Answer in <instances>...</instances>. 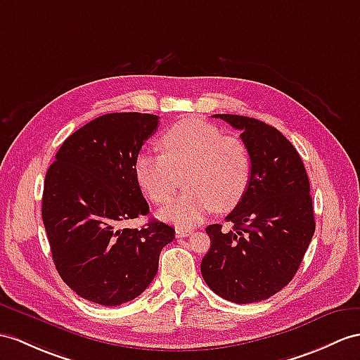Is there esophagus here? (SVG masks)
<instances>
[{"mask_svg": "<svg viewBox=\"0 0 360 360\" xmlns=\"http://www.w3.org/2000/svg\"><path fill=\"white\" fill-rule=\"evenodd\" d=\"M191 233H192V231L185 229V227H177V229H175V236H177V238H185V236H188Z\"/></svg>", "mask_w": 360, "mask_h": 360, "instance_id": "34e87169", "label": "esophagus"}]
</instances>
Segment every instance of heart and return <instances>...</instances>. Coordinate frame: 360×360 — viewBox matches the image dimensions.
I'll use <instances>...</instances> for the list:
<instances>
[{"mask_svg":"<svg viewBox=\"0 0 360 360\" xmlns=\"http://www.w3.org/2000/svg\"><path fill=\"white\" fill-rule=\"evenodd\" d=\"M162 154L140 153L134 162L139 186L155 205H165L185 174L183 192L160 215L180 226H195L207 214L229 210L249 186L252 160L243 140L198 119L171 127L159 140Z\"/></svg>","mask_w":360,"mask_h":360,"instance_id":"1","label":"heart"}]
</instances>
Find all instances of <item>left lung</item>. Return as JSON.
I'll use <instances>...</instances> for the list:
<instances>
[{"mask_svg": "<svg viewBox=\"0 0 360 360\" xmlns=\"http://www.w3.org/2000/svg\"><path fill=\"white\" fill-rule=\"evenodd\" d=\"M241 131L252 174L226 221L210 224V249L201 261L209 288L235 304L274 296L292 281L314 233L310 181L295 146L274 127L236 114H214Z\"/></svg>", "mask_w": 360, "mask_h": 360, "instance_id": "obj_1", "label": "left lung"}]
</instances>
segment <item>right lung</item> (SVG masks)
<instances>
[{"label": "right lung", "mask_w": 360, "mask_h": 360, "mask_svg": "<svg viewBox=\"0 0 360 360\" xmlns=\"http://www.w3.org/2000/svg\"><path fill=\"white\" fill-rule=\"evenodd\" d=\"M159 116L110 112L70 136L44 181L42 221L64 283L94 304L134 300L151 284L162 249L175 231L151 220L124 224L150 212L134 175L140 148Z\"/></svg>", "instance_id": "add662e5"}]
</instances>
